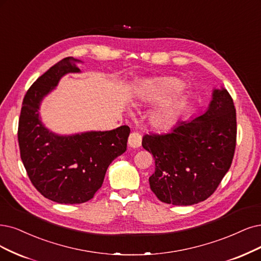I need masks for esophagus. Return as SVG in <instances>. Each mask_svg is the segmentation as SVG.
I'll return each instance as SVG.
<instances>
[{
	"instance_id": "obj_1",
	"label": "esophagus",
	"mask_w": 261,
	"mask_h": 261,
	"mask_svg": "<svg viewBox=\"0 0 261 261\" xmlns=\"http://www.w3.org/2000/svg\"><path fill=\"white\" fill-rule=\"evenodd\" d=\"M141 144H142L141 134L138 132H132L128 140V145L132 148H138L141 146Z\"/></svg>"
}]
</instances>
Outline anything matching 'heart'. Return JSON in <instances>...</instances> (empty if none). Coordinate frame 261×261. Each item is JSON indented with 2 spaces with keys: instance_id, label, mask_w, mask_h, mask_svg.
Returning <instances> with one entry per match:
<instances>
[{
  "instance_id": "1",
  "label": "heart",
  "mask_w": 261,
  "mask_h": 261,
  "mask_svg": "<svg viewBox=\"0 0 261 261\" xmlns=\"http://www.w3.org/2000/svg\"><path fill=\"white\" fill-rule=\"evenodd\" d=\"M184 84L174 77H161L141 83L136 91V98L139 102L152 104L166 99L172 93L182 89ZM181 108L179 96H173L162 101L150 114L149 121L157 130L168 129L175 122Z\"/></svg>"
}]
</instances>
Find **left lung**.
<instances>
[{
	"label": "left lung",
	"instance_id": "8db88e82",
	"mask_svg": "<svg viewBox=\"0 0 261 261\" xmlns=\"http://www.w3.org/2000/svg\"><path fill=\"white\" fill-rule=\"evenodd\" d=\"M237 142L234 104L229 92L213 89L207 110L178 121L168 134H146L142 145L152 153L155 173L149 186L156 197L173 205L206 200L232 163Z\"/></svg>",
	"mask_w": 261,
	"mask_h": 261
}]
</instances>
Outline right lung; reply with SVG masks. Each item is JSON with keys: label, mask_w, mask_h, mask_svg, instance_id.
<instances>
[{"label": "right lung", "mask_w": 261, "mask_h": 261, "mask_svg": "<svg viewBox=\"0 0 261 261\" xmlns=\"http://www.w3.org/2000/svg\"><path fill=\"white\" fill-rule=\"evenodd\" d=\"M67 57L45 72L27 91L19 118L18 142L29 178L41 194L61 204L92 199L114 159L127 150L128 125L110 131H87L61 136L43 123L40 110L46 95L69 73H81Z\"/></svg>", "instance_id": "1"}]
</instances>
